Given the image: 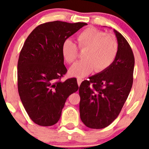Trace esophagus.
<instances>
[{"instance_id":"1","label":"esophagus","mask_w":149,"mask_h":149,"mask_svg":"<svg viewBox=\"0 0 149 149\" xmlns=\"http://www.w3.org/2000/svg\"><path fill=\"white\" fill-rule=\"evenodd\" d=\"M83 81V80H82L81 79H77V83H78V85L80 86L81 84V82Z\"/></svg>"}]
</instances>
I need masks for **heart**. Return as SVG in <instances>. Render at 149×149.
Masks as SVG:
<instances>
[{
    "label": "heart",
    "instance_id": "1",
    "mask_svg": "<svg viewBox=\"0 0 149 149\" xmlns=\"http://www.w3.org/2000/svg\"><path fill=\"white\" fill-rule=\"evenodd\" d=\"M79 48L86 49L83 55L84 61L78 62L70 68L71 76L83 78L95 69L102 72L109 67L116 58L118 43L115 36L106 34L103 31L95 28H87L77 36ZM62 55L68 63H72L77 58L78 49L72 40H65L62 45Z\"/></svg>",
    "mask_w": 149,
    "mask_h": 149
}]
</instances>
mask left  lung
Instances as JSON below:
<instances>
[{
	"instance_id": "obj_1",
	"label": "left lung",
	"mask_w": 149,
	"mask_h": 149,
	"mask_svg": "<svg viewBox=\"0 0 149 149\" xmlns=\"http://www.w3.org/2000/svg\"><path fill=\"white\" fill-rule=\"evenodd\" d=\"M113 31L118 43L113 63L84 81L79 87L81 120L90 128L106 127L118 118L133 85V51L120 33Z\"/></svg>"
}]
</instances>
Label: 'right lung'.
I'll return each instance as SVG.
<instances>
[{"label":"right lung","mask_w":149,"mask_h":149,"mask_svg":"<svg viewBox=\"0 0 149 149\" xmlns=\"http://www.w3.org/2000/svg\"><path fill=\"white\" fill-rule=\"evenodd\" d=\"M86 24L47 22L34 29L24 44L17 65L18 91L28 115L39 125L58 123L67 98L79 89L75 78L60 81L67 72L61 48Z\"/></svg>","instance_id":"add662e5"}]
</instances>
